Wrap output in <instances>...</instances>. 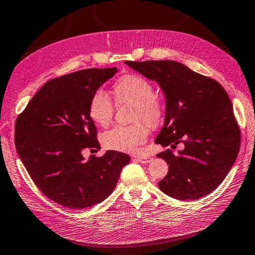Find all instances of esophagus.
<instances>
[{
    "label": "esophagus",
    "instance_id": "1",
    "mask_svg": "<svg viewBox=\"0 0 255 255\" xmlns=\"http://www.w3.org/2000/svg\"><path fill=\"white\" fill-rule=\"evenodd\" d=\"M134 158L137 159L138 162L142 163V164H147L152 161V157L150 156H145V155H139V156H134Z\"/></svg>",
    "mask_w": 255,
    "mask_h": 255
}]
</instances>
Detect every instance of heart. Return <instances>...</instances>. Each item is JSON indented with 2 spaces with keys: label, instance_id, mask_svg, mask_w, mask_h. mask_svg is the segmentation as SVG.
<instances>
[{
  "label": "heart",
  "instance_id": "1",
  "mask_svg": "<svg viewBox=\"0 0 255 255\" xmlns=\"http://www.w3.org/2000/svg\"><path fill=\"white\" fill-rule=\"evenodd\" d=\"M120 104L133 105L131 122L129 126H115L102 134L105 149L134 152L149 137V128H156L162 123L165 108L162 100L154 94V87L149 80L134 74L120 77L112 88ZM88 113L98 126H108L113 118L114 104L102 90L94 92L88 105Z\"/></svg>",
  "mask_w": 255,
  "mask_h": 255
}]
</instances>
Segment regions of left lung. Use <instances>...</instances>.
Listing matches in <instances>:
<instances>
[{"label": "left lung", "mask_w": 255, "mask_h": 255, "mask_svg": "<svg viewBox=\"0 0 255 255\" xmlns=\"http://www.w3.org/2000/svg\"><path fill=\"white\" fill-rule=\"evenodd\" d=\"M125 64L155 80L165 93L166 115L156 143L171 149L183 144L177 154L170 149L157 154L169 165L159 189L178 200H197L214 191L233 167L241 141L226 90L175 61Z\"/></svg>", "instance_id": "obj_1"}]
</instances>
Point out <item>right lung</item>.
Instances as JSON below:
<instances>
[{
	"mask_svg": "<svg viewBox=\"0 0 255 255\" xmlns=\"http://www.w3.org/2000/svg\"><path fill=\"white\" fill-rule=\"evenodd\" d=\"M117 72L89 68L51 79L34 94L15 124V146L34 185L46 198L69 209L102 202L114 190L128 154L100 150L97 128L89 116L92 94Z\"/></svg>",
	"mask_w": 255,
	"mask_h": 255,
	"instance_id": "add662e5",
	"label": "right lung"
}]
</instances>
